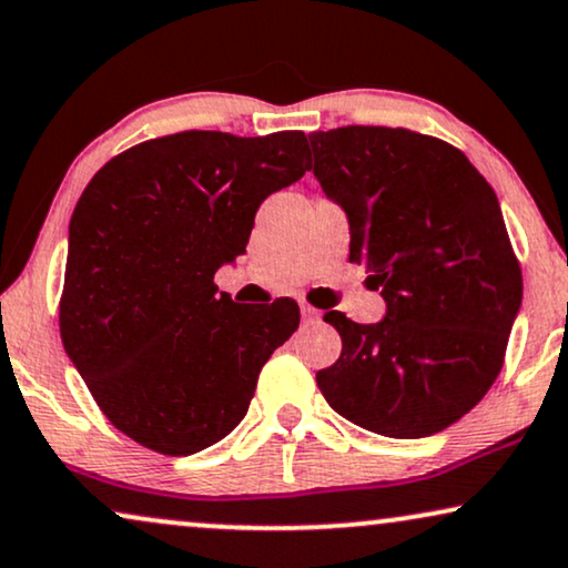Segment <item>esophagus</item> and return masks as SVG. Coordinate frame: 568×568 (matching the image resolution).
<instances>
[{"instance_id": "34e87169", "label": "esophagus", "mask_w": 568, "mask_h": 568, "mask_svg": "<svg viewBox=\"0 0 568 568\" xmlns=\"http://www.w3.org/2000/svg\"><path fill=\"white\" fill-rule=\"evenodd\" d=\"M300 310H302V321H305V323H317V321H321V315H323L321 310L313 307V305H307V302H302Z\"/></svg>"}]
</instances>
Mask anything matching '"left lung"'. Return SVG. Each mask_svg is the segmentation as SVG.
I'll list each match as a JSON object with an SVG mask.
<instances>
[{
	"mask_svg": "<svg viewBox=\"0 0 568 568\" xmlns=\"http://www.w3.org/2000/svg\"><path fill=\"white\" fill-rule=\"evenodd\" d=\"M310 165L352 227L348 261L372 271L387 315H323L341 336L317 372L328 406L395 439L447 429L488 393L523 305V268L499 199L457 146L390 126L310 134Z\"/></svg>",
	"mask_w": 568,
	"mask_h": 568,
	"instance_id": "8db88e82",
	"label": "left lung"
}]
</instances>
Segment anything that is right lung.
I'll return each instance as SVG.
<instances>
[{"instance_id":"1","label":"right lung","mask_w":568,"mask_h":568,"mask_svg":"<svg viewBox=\"0 0 568 568\" xmlns=\"http://www.w3.org/2000/svg\"><path fill=\"white\" fill-rule=\"evenodd\" d=\"M302 131H181L115 154L69 222L59 328L115 429L181 457L243 422L268 356L297 331L290 297L247 310L216 294L263 199L305 175Z\"/></svg>"}]
</instances>
